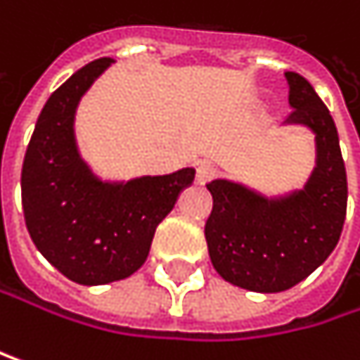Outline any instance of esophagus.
Wrapping results in <instances>:
<instances>
[{"instance_id":"obj_1","label":"esophagus","mask_w":360,"mask_h":360,"mask_svg":"<svg viewBox=\"0 0 360 360\" xmlns=\"http://www.w3.org/2000/svg\"><path fill=\"white\" fill-rule=\"evenodd\" d=\"M217 174V168L213 166V164H200L198 166V170H196V181L200 184V186H205V184H209L211 179Z\"/></svg>"}]
</instances>
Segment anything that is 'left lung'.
<instances>
[{"label":"left lung","mask_w":360,"mask_h":360,"mask_svg":"<svg viewBox=\"0 0 360 360\" xmlns=\"http://www.w3.org/2000/svg\"><path fill=\"white\" fill-rule=\"evenodd\" d=\"M291 115L316 141V166L302 190L268 198L230 179L207 186L213 211L205 226L219 276L257 293H278L310 276L335 249L348 202L346 166L335 122L300 73L287 71Z\"/></svg>","instance_id":"8db88e82"}]
</instances>
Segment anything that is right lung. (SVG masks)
<instances>
[{"instance_id": "right-lung-1", "label": "right lung", "mask_w": 360, "mask_h": 360, "mask_svg": "<svg viewBox=\"0 0 360 360\" xmlns=\"http://www.w3.org/2000/svg\"><path fill=\"white\" fill-rule=\"evenodd\" d=\"M113 63L75 71L46 101L29 141L20 190L25 224L37 251L77 285L128 278L147 259L158 224L194 181V168L103 181L79 155L73 122L82 96Z\"/></svg>"}]
</instances>
